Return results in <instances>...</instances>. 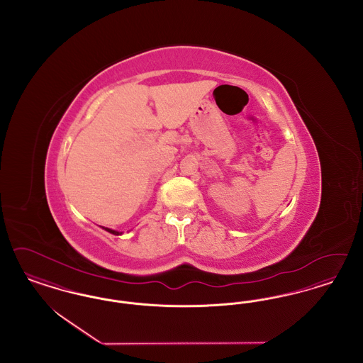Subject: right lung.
Wrapping results in <instances>:
<instances>
[{
  "instance_id": "1",
  "label": "right lung",
  "mask_w": 363,
  "mask_h": 363,
  "mask_svg": "<svg viewBox=\"0 0 363 363\" xmlns=\"http://www.w3.org/2000/svg\"><path fill=\"white\" fill-rule=\"evenodd\" d=\"M106 231H108L110 234H114V235H121V231H116V230H111V228H107V227H102Z\"/></svg>"
}]
</instances>
